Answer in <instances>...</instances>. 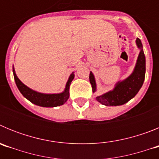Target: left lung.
<instances>
[{"label": "left lung", "instance_id": "8db88e82", "mask_svg": "<svg viewBox=\"0 0 159 159\" xmlns=\"http://www.w3.org/2000/svg\"><path fill=\"white\" fill-rule=\"evenodd\" d=\"M136 43L138 47L141 48V51L138 57L137 64L134 72L125 80L118 83L113 91L96 97L97 101H99L102 104L106 106H119L124 104L133 97L135 96L141 87L143 86L145 79L146 59L141 40L139 38L136 39ZM89 79L90 83L92 84V91L95 92L96 85H95V78L92 72H90Z\"/></svg>", "mask_w": 159, "mask_h": 159}]
</instances>
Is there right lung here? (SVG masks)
<instances>
[{"mask_svg":"<svg viewBox=\"0 0 159 159\" xmlns=\"http://www.w3.org/2000/svg\"><path fill=\"white\" fill-rule=\"evenodd\" d=\"M13 71V75L16 84L17 86L18 89L20 92V93L24 95L27 99H29L30 102H32L34 104L38 105L40 107H53L60 106L64 104V102L69 98V89L70 84L71 81L74 79V74H71L70 75L68 81L66 84V88L64 92L60 94H52V95H47V94H42L36 92L33 90L30 89L27 86H25V84L20 80L18 77L16 76L14 68H12Z\"/></svg>","mask_w":159,"mask_h":159,"instance_id":"1","label":"right lung"}]
</instances>
